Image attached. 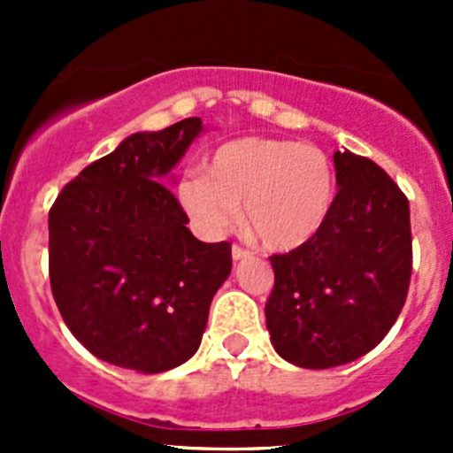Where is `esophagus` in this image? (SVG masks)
Here are the masks:
<instances>
[{
	"mask_svg": "<svg viewBox=\"0 0 453 453\" xmlns=\"http://www.w3.org/2000/svg\"><path fill=\"white\" fill-rule=\"evenodd\" d=\"M245 256H250V250L241 248V245H232V258L241 260V258H245Z\"/></svg>",
	"mask_w": 453,
	"mask_h": 453,
	"instance_id": "1",
	"label": "esophagus"
}]
</instances>
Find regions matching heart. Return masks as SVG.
<instances>
[{
	"mask_svg": "<svg viewBox=\"0 0 453 453\" xmlns=\"http://www.w3.org/2000/svg\"><path fill=\"white\" fill-rule=\"evenodd\" d=\"M177 199L201 234L217 239L239 219L267 250L311 241L335 201V168L319 149L294 140L241 138L219 146L205 175H186Z\"/></svg>",
	"mask_w": 453,
	"mask_h": 453,
	"instance_id": "b5f03b06",
	"label": "heart"
}]
</instances>
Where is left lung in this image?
Masks as SVG:
<instances>
[{"instance_id":"left-lung-1","label":"left lung","mask_w":453,"mask_h":453,"mask_svg":"<svg viewBox=\"0 0 453 453\" xmlns=\"http://www.w3.org/2000/svg\"><path fill=\"white\" fill-rule=\"evenodd\" d=\"M337 190L318 234L269 256L265 319L273 349L300 368H333L372 350L399 318L412 276L410 203L372 159L333 155Z\"/></svg>"}]
</instances>
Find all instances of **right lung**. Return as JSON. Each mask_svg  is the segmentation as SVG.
<instances>
[{
  "label": "right lung",
  "instance_id": "1",
  "mask_svg": "<svg viewBox=\"0 0 453 453\" xmlns=\"http://www.w3.org/2000/svg\"><path fill=\"white\" fill-rule=\"evenodd\" d=\"M201 118L134 134L50 208V285L72 335L103 362L153 374L197 353L232 243H201L162 177Z\"/></svg>",
  "mask_w": 453,
  "mask_h": 453
}]
</instances>
